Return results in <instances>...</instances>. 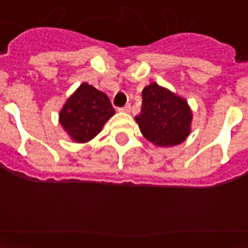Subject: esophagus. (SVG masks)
<instances>
[{"mask_svg": "<svg viewBox=\"0 0 248 248\" xmlns=\"http://www.w3.org/2000/svg\"><path fill=\"white\" fill-rule=\"evenodd\" d=\"M120 111H122V112H129V111H130V105H129V104H128V105H125V106H123V108H120Z\"/></svg>", "mask_w": 248, "mask_h": 248, "instance_id": "1", "label": "esophagus"}]
</instances>
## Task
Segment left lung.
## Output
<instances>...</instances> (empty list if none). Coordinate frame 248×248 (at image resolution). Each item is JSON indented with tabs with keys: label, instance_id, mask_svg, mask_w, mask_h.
Returning a JSON list of instances; mask_svg holds the SVG:
<instances>
[{
	"label": "left lung",
	"instance_id": "1",
	"mask_svg": "<svg viewBox=\"0 0 248 248\" xmlns=\"http://www.w3.org/2000/svg\"><path fill=\"white\" fill-rule=\"evenodd\" d=\"M142 111L136 116L140 132L158 147L177 146L190 134L193 112L185 99L156 82L142 91Z\"/></svg>",
	"mask_w": 248,
	"mask_h": 248
}]
</instances>
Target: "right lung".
<instances>
[{"label": "right lung", "mask_w": 248, "mask_h": 248, "mask_svg": "<svg viewBox=\"0 0 248 248\" xmlns=\"http://www.w3.org/2000/svg\"><path fill=\"white\" fill-rule=\"evenodd\" d=\"M114 114L115 110L106 93L83 82L63 105L59 123L72 140L86 143L101 132Z\"/></svg>", "instance_id": "right-lung-1"}]
</instances>
